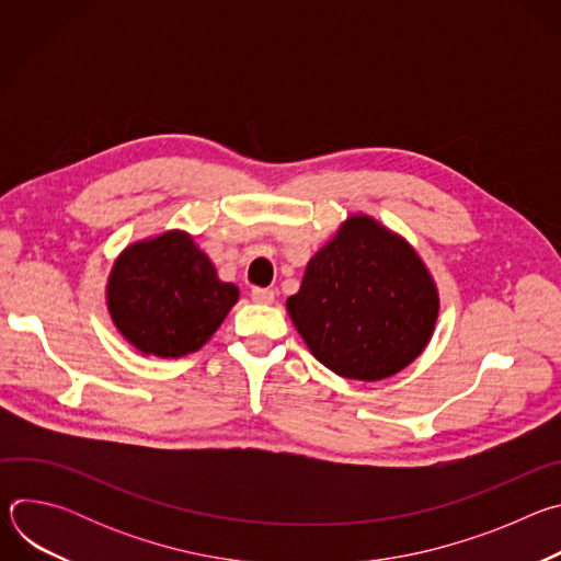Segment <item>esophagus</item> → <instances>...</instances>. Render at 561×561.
<instances>
[{"label":"esophagus","mask_w":561,"mask_h":561,"mask_svg":"<svg viewBox=\"0 0 561 561\" xmlns=\"http://www.w3.org/2000/svg\"><path fill=\"white\" fill-rule=\"evenodd\" d=\"M255 304H273L275 301V290L273 288H253L251 293Z\"/></svg>","instance_id":"34e87169"}]
</instances>
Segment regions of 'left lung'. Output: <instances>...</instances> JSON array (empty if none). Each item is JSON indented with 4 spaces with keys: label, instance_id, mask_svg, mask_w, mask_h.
Listing matches in <instances>:
<instances>
[{
    "label": "left lung",
    "instance_id": "left-lung-1",
    "mask_svg": "<svg viewBox=\"0 0 561 561\" xmlns=\"http://www.w3.org/2000/svg\"><path fill=\"white\" fill-rule=\"evenodd\" d=\"M286 310L317 362L346 379L379 381L433 340L439 290L402 234L353 213L308 260Z\"/></svg>",
    "mask_w": 561,
    "mask_h": 561
}]
</instances>
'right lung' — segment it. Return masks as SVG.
Returning a JSON list of instances; mask_svg holds the SVG:
<instances>
[{
    "label": "right lung",
    "instance_id": "obj_1",
    "mask_svg": "<svg viewBox=\"0 0 561 561\" xmlns=\"http://www.w3.org/2000/svg\"><path fill=\"white\" fill-rule=\"evenodd\" d=\"M239 299L217 277L195 237L171 228L128 244L108 273L106 308L119 335L141 355L178 359L199 351Z\"/></svg>",
    "mask_w": 561,
    "mask_h": 561
}]
</instances>
